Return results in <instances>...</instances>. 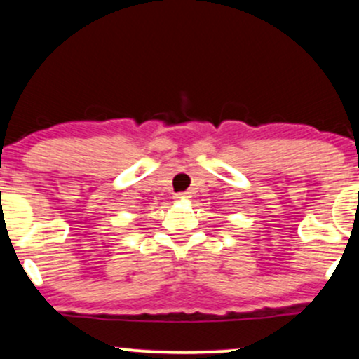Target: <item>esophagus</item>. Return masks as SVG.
I'll use <instances>...</instances> for the list:
<instances>
[{
	"instance_id": "34e87169",
	"label": "esophagus",
	"mask_w": 359,
	"mask_h": 359,
	"mask_svg": "<svg viewBox=\"0 0 359 359\" xmlns=\"http://www.w3.org/2000/svg\"><path fill=\"white\" fill-rule=\"evenodd\" d=\"M191 196H189V192H179L175 194V198H189Z\"/></svg>"
}]
</instances>
